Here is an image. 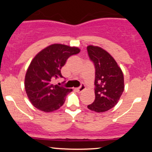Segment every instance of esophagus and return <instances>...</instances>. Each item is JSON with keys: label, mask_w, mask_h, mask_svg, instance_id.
Masks as SVG:
<instances>
[{"label": "esophagus", "mask_w": 152, "mask_h": 152, "mask_svg": "<svg viewBox=\"0 0 152 152\" xmlns=\"http://www.w3.org/2000/svg\"><path fill=\"white\" fill-rule=\"evenodd\" d=\"M85 89H86V86H85V85L83 84H81V86L78 87V88H75V90H76V92H78V93H81L83 91H84Z\"/></svg>", "instance_id": "1"}]
</instances>
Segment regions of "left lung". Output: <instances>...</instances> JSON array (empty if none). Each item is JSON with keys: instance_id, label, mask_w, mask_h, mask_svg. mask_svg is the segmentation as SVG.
Returning a JSON list of instances; mask_svg holds the SVG:
<instances>
[{"instance_id": "1", "label": "left lung", "mask_w": 152, "mask_h": 152, "mask_svg": "<svg viewBox=\"0 0 152 152\" xmlns=\"http://www.w3.org/2000/svg\"><path fill=\"white\" fill-rule=\"evenodd\" d=\"M88 56L95 66V100L88 109L104 112L116 105L124 89V75L114 58L101 47L87 46Z\"/></svg>"}]
</instances>
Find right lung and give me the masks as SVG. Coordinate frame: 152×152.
<instances>
[{"instance_id":"right-lung-1","label":"right lung","mask_w":152,"mask_h":152,"mask_svg":"<svg viewBox=\"0 0 152 152\" xmlns=\"http://www.w3.org/2000/svg\"><path fill=\"white\" fill-rule=\"evenodd\" d=\"M79 52L77 47L55 43L41 50L31 61L25 76V89L36 109L52 112L63 106L72 89L54 85L53 81L63 77L61 69L67 59Z\"/></svg>"}]
</instances>
